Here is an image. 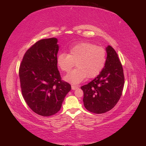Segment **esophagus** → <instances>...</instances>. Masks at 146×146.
Wrapping results in <instances>:
<instances>
[{"label":"esophagus","mask_w":146,"mask_h":146,"mask_svg":"<svg viewBox=\"0 0 146 146\" xmlns=\"http://www.w3.org/2000/svg\"><path fill=\"white\" fill-rule=\"evenodd\" d=\"M77 88H78V86H74V85L71 86V89H72L73 90H76V89H77Z\"/></svg>","instance_id":"1"}]
</instances>
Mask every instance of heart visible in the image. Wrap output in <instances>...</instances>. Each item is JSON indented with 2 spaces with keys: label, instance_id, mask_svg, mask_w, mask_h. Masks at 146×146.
I'll list each match as a JSON object with an SVG mask.
<instances>
[{
  "label": "heart",
  "instance_id": "obj_1",
  "mask_svg": "<svg viewBox=\"0 0 146 146\" xmlns=\"http://www.w3.org/2000/svg\"><path fill=\"white\" fill-rule=\"evenodd\" d=\"M106 62V49L88 42L76 44L69 49L68 54L60 53L56 58L58 67L65 73L70 72L76 63L77 68L65 76V80L73 84L81 82L86 76L91 78L99 75Z\"/></svg>",
  "mask_w": 146,
  "mask_h": 146
}]
</instances>
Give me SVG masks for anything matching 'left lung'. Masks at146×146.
Masks as SVG:
<instances>
[{
    "label": "left lung",
    "mask_w": 146,
    "mask_h": 146,
    "mask_svg": "<svg viewBox=\"0 0 146 146\" xmlns=\"http://www.w3.org/2000/svg\"><path fill=\"white\" fill-rule=\"evenodd\" d=\"M104 68L97 77L82 86L83 102L89 111L102 114L115 107L122 96L124 75L117 52L111 46L106 48Z\"/></svg>",
    "instance_id": "left-lung-1"
}]
</instances>
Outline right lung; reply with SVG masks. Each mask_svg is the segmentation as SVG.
<instances>
[{
    "label": "right lung",
    "instance_id": "1",
    "mask_svg": "<svg viewBox=\"0 0 146 146\" xmlns=\"http://www.w3.org/2000/svg\"><path fill=\"white\" fill-rule=\"evenodd\" d=\"M57 39H42L29 48L19 68L23 98L36 114L49 117L60 111L70 84L62 80L57 68Z\"/></svg>",
    "mask_w": 146,
    "mask_h": 146
}]
</instances>
